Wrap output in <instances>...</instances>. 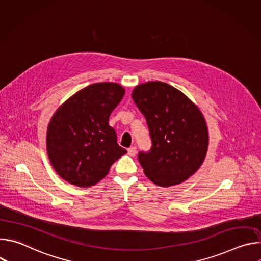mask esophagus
<instances>
[{"label": "esophagus", "instance_id": "obj_1", "mask_svg": "<svg viewBox=\"0 0 261 261\" xmlns=\"http://www.w3.org/2000/svg\"><path fill=\"white\" fill-rule=\"evenodd\" d=\"M127 152H128V155H129V156L134 157V156L136 155V147H135V146H131V147L128 148Z\"/></svg>", "mask_w": 261, "mask_h": 261}]
</instances>
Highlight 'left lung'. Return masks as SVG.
I'll return each instance as SVG.
<instances>
[{
  "mask_svg": "<svg viewBox=\"0 0 261 261\" xmlns=\"http://www.w3.org/2000/svg\"><path fill=\"white\" fill-rule=\"evenodd\" d=\"M132 98L152 139L151 151L138 154L144 174L165 188L188 179L203 163L208 146L206 122L198 106L162 82L136 86Z\"/></svg>",
  "mask_w": 261,
  "mask_h": 261,
  "instance_id": "left-lung-1",
  "label": "left lung"
}]
</instances>
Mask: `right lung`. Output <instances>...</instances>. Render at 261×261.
Masks as SVG:
<instances>
[{
  "label": "right lung",
  "mask_w": 261,
  "mask_h": 261,
  "mask_svg": "<svg viewBox=\"0 0 261 261\" xmlns=\"http://www.w3.org/2000/svg\"><path fill=\"white\" fill-rule=\"evenodd\" d=\"M125 95L116 83L90 85L67 99L47 127L46 148L57 173L77 187L96 185L127 153L117 142L109 116Z\"/></svg>",
  "instance_id": "1"
}]
</instances>
